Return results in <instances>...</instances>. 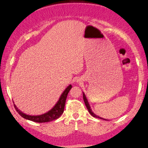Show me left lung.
Masks as SVG:
<instances>
[{
    "label": "left lung",
    "instance_id": "obj_1",
    "mask_svg": "<svg viewBox=\"0 0 148 148\" xmlns=\"http://www.w3.org/2000/svg\"><path fill=\"white\" fill-rule=\"evenodd\" d=\"M83 100H84V102H85V106H86V107H87V109H88V112H89V113H90L91 115H92V116L93 117L97 118V119H102V120H106V119H103V118L100 117L99 116H97V115L95 114L94 113V112L92 111V109H91V108H90V105H89V103H88V100H87V98H86V96H85V93H84V92H83Z\"/></svg>",
    "mask_w": 148,
    "mask_h": 148
}]
</instances>
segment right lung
<instances>
[{
	"label": "right lung",
	"instance_id": "add662e5",
	"mask_svg": "<svg viewBox=\"0 0 148 148\" xmlns=\"http://www.w3.org/2000/svg\"><path fill=\"white\" fill-rule=\"evenodd\" d=\"M72 85H69L67 87L65 90L63 91V92L61 94V96L60 97V99L58 101L57 103H56L54 106L53 107L52 109H50L49 111L45 114H42L41 115H37V116H33V115H29L24 113L22 111H21L18 109L17 106L14 104V107L16 109V111L24 119L26 120L33 121L35 122H38V123H44V122H51V121L54 120L58 119L61 114H63L64 111V108H65V105L66 99L67 97V95H68L70 90L71 89Z\"/></svg>",
	"mask_w": 148,
	"mask_h": 148
}]
</instances>
